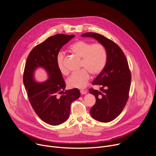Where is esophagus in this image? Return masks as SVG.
<instances>
[{"instance_id":"obj_1","label":"esophagus","mask_w":156,"mask_h":156,"mask_svg":"<svg viewBox=\"0 0 156 156\" xmlns=\"http://www.w3.org/2000/svg\"><path fill=\"white\" fill-rule=\"evenodd\" d=\"M80 93H81V94L82 95H83V94H86L87 93V91H85V90H81V91H80Z\"/></svg>"}]
</instances>
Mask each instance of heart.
I'll use <instances>...</instances> for the list:
<instances>
[{
	"mask_svg": "<svg viewBox=\"0 0 156 156\" xmlns=\"http://www.w3.org/2000/svg\"><path fill=\"white\" fill-rule=\"evenodd\" d=\"M70 50L82 58L81 68L84 69L73 73L66 81V84L69 88L83 89L86 86L90 78L88 72L96 76L104 70L107 59V51L101 44H93L84 40L73 43L70 46ZM64 60V54L61 52L58 53L56 62L58 69L62 73L66 72Z\"/></svg>",
	"mask_w": 156,
	"mask_h": 156,
	"instance_id": "obj_1",
	"label": "heart"
}]
</instances>
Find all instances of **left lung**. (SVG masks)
Returning <instances> with one entry per match:
<instances>
[{
    "mask_svg": "<svg viewBox=\"0 0 156 156\" xmlns=\"http://www.w3.org/2000/svg\"><path fill=\"white\" fill-rule=\"evenodd\" d=\"M81 36L95 39L107 51L105 67L92 83L101 86V91L93 89L89 91L96 97L91 115L99 122H109L120 114L128 99L131 79L128 64L122 49L112 41L95 33H86Z\"/></svg>",
    "mask_w": 156,
    "mask_h": 156,
    "instance_id": "obj_1",
    "label": "left lung"
}]
</instances>
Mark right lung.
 Masks as SVG:
<instances>
[{
  "label": "right lung",
  "instance_id": "add662e5",
  "mask_svg": "<svg viewBox=\"0 0 156 156\" xmlns=\"http://www.w3.org/2000/svg\"><path fill=\"white\" fill-rule=\"evenodd\" d=\"M75 35L57 34L36 46L30 53L23 74V83L30 104L36 114L44 122L58 125L68 119L71 103L80 96L78 89L65 90V83L58 69L56 57L60 50ZM42 68L48 74L45 82H37L35 71ZM63 92L60 98L57 92Z\"/></svg>",
  "mask_w": 156,
  "mask_h": 156
}]
</instances>
